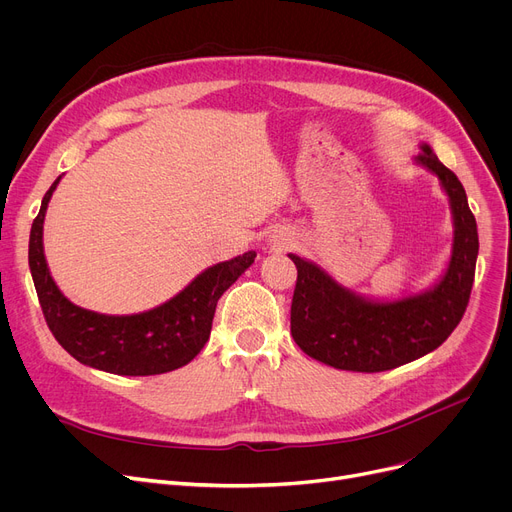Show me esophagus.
Masks as SVG:
<instances>
[{"instance_id": "1", "label": "esophagus", "mask_w": 512, "mask_h": 512, "mask_svg": "<svg viewBox=\"0 0 512 512\" xmlns=\"http://www.w3.org/2000/svg\"><path fill=\"white\" fill-rule=\"evenodd\" d=\"M292 242V238H290V234H286V232H282V230H278V232H274L272 236H270V245L274 247V249H286L288 245Z\"/></svg>"}]
</instances>
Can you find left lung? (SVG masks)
Masks as SVG:
<instances>
[{"label": "left lung", "mask_w": 512, "mask_h": 512, "mask_svg": "<svg viewBox=\"0 0 512 512\" xmlns=\"http://www.w3.org/2000/svg\"><path fill=\"white\" fill-rule=\"evenodd\" d=\"M419 151L413 164L434 174L448 197L454 228L448 263L421 292L373 299L342 286L319 263L288 253L299 272L290 332L315 361L344 371H388L436 351L459 326L473 288L477 224L461 180L427 143H419Z\"/></svg>", "instance_id": "obj_1"}]
</instances>
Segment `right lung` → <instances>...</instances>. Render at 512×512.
<instances>
[{
  "mask_svg": "<svg viewBox=\"0 0 512 512\" xmlns=\"http://www.w3.org/2000/svg\"><path fill=\"white\" fill-rule=\"evenodd\" d=\"M62 176L49 186L29 238V267L47 326L83 365L116 375H157L191 363L211 334L222 294L245 274L257 253L247 251L203 270L164 305L134 315H105L74 305L51 278L43 222Z\"/></svg>",
  "mask_w": 512,
  "mask_h": 512,
  "instance_id": "add662e5",
  "label": "right lung"
}]
</instances>
